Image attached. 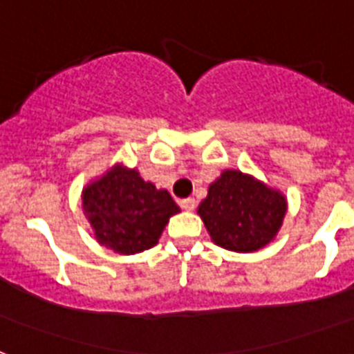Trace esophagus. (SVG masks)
<instances>
[{
  "label": "esophagus",
  "mask_w": 354,
  "mask_h": 354,
  "mask_svg": "<svg viewBox=\"0 0 354 354\" xmlns=\"http://www.w3.org/2000/svg\"><path fill=\"white\" fill-rule=\"evenodd\" d=\"M180 205H182L185 211H194V207H196V200L185 198V200H182V202H180Z\"/></svg>",
  "instance_id": "34e87169"
}]
</instances>
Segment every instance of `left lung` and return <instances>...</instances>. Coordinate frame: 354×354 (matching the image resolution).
I'll list each match as a JSON object with an SVG mask.
<instances>
[{"instance_id":"8db88e82","label":"left lung","mask_w":354,"mask_h":354,"mask_svg":"<svg viewBox=\"0 0 354 354\" xmlns=\"http://www.w3.org/2000/svg\"><path fill=\"white\" fill-rule=\"evenodd\" d=\"M288 202L279 189L252 174L224 169L209 183L198 215L216 246L252 253L274 241L285 221Z\"/></svg>"}]
</instances>
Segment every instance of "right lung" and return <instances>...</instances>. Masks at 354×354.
Masks as SVG:
<instances>
[{
    "label": "right lung",
    "instance_id": "obj_1",
    "mask_svg": "<svg viewBox=\"0 0 354 354\" xmlns=\"http://www.w3.org/2000/svg\"><path fill=\"white\" fill-rule=\"evenodd\" d=\"M82 211L101 246L119 255H133L158 244L180 207L167 189L145 182L138 169L113 163L86 183Z\"/></svg>",
    "mask_w": 354,
    "mask_h": 354
}]
</instances>
